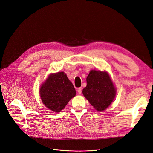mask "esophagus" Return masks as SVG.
<instances>
[{
  "label": "esophagus",
  "mask_w": 153,
  "mask_h": 153,
  "mask_svg": "<svg viewBox=\"0 0 153 153\" xmlns=\"http://www.w3.org/2000/svg\"><path fill=\"white\" fill-rule=\"evenodd\" d=\"M77 92L79 94H81L82 93V88L80 87V88H78L77 89Z\"/></svg>",
  "instance_id": "esophagus-1"
}]
</instances>
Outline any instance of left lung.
Returning <instances> with one entry per match:
<instances>
[{
    "mask_svg": "<svg viewBox=\"0 0 153 153\" xmlns=\"http://www.w3.org/2000/svg\"><path fill=\"white\" fill-rule=\"evenodd\" d=\"M82 93L91 105L97 111L101 112L112 102L116 91L106 72L92 70L87 77V86Z\"/></svg>",
    "mask_w": 153,
    "mask_h": 153,
    "instance_id": "obj_1",
    "label": "left lung"
}]
</instances>
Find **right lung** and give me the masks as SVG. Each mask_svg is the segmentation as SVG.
Listing matches in <instances>:
<instances>
[{
    "instance_id": "1",
    "label": "right lung",
    "mask_w": 153,
    "mask_h": 153,
    "mask_svg": "<svg viewBox=\"0 0 153 153\" xmlns=\"http://www.w3.org/2000/svg\"><path fill=\"white\" fill-rule=\"evenodd\" d=\"M41 99L45 105L53 112H59L75 96L76 92L72 83L63 72L51 74L41 87Z\"/></svg>"
}]
</instances>
